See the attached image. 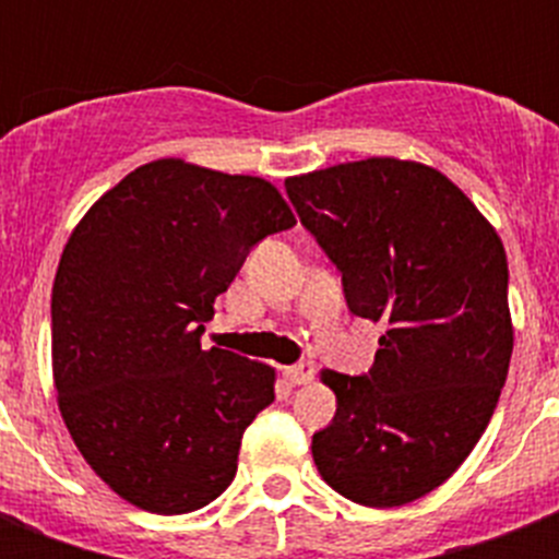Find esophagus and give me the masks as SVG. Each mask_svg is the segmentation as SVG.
Here are the masks:
<instances>
[{"instance_id": "34e87169", "label": "esophagus", "mask_w": 559, "mask_h": 559, "mask_svg": "<svg viewBox=\"0 0 559 559\" xmlns=\"http://www.w3.org/2000/svg\"><path fill=\"white\" fill-rule=\"evenodd\" d=\"M284 373H287V380L293 382V385H307V382H313L316 366L310 362V359H301V362H296V366L284 368Z\"/></svg>"}]
</instances>
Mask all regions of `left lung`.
<instances>
[{"mask_svg":"<svg viewBox=\"0 0 559 559\" xmlns=\"http://www.w3.org/2000/svg\"><path fill=\"white\" fill-rule=\"evenodd\" d=\"M301 226L354 316L385 333L359 377L324 371L336 415L313 435L328 485L366 508L432 493L493 417L513 350L508 258L493 226L435 168L366 159L287 179Z\"/></svg>","mask_w":559,"mask_h":559,"instance_id":"left-lung-1","label":"left lung"}]
</instances>
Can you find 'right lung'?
Returning <instances> with one entry per match:
<instances>
[{
    "mask_svg": "<svg viewBox=\"0 0 559 559\" xmlns=\"http://www.w3.org/2000/svg\"><path fill=\"white\" fill-rule=\"evenodd\" d=\"M293 226L266 179L159 159L69 237L51 289L57 403L86 464L135 508L191 513L231 485L275 371L200 336L246 254Z\"/></svg>",
    "mask_w": 559,
    "mask_h": 559,
    "instance_id": "obj_1",
    "label": "right lung"
}]
</instances>
